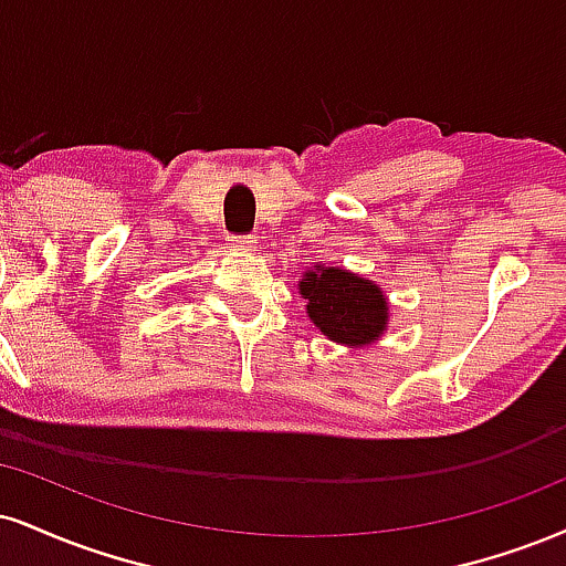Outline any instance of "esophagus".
<instances>
[{"label":"esophagus","instance_id":"esophagus-1","mask_svg":"<svg viewBox=\"0 0 566 566\" xmlns=\"http://www.w3.org/2000/svg\"><path fill=\"white\" fill-rule=\"evenodd\" d=\"M229 244H231V250H240V253H253L258 240L253 234H240V237H231Z\"/></svg>","mask_w":566,"mask_h":566}]
</instances>
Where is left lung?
<instances>
[{
	"label": "left lung",
	"mask_w": 566,
	"mask_h": 566,
	"mask_svg": "<svg viewBox=\"0 0 566 566\" xmlns=\"http://www.w3.org/2000/svg\"><path fill=\"white\" fill-rule=\"evenodd\" d=\"M305 297V311L311 322L324 332L332 343L364 348L385 335L390 313L387 297L379 284L350 274L335 265L316 263L303 274L297 284Z\"/></svg>",
	"instance_id": "obj_1"
}]
</instances>
